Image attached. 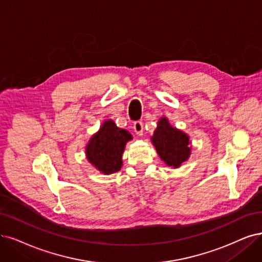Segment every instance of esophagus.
Masks as SVG:
<instances>
[{
    "label": "esophagus",
    "mask_w": 262,
    "mask_h": 262,
    "mask_svg": "<svg viewBox=\"0 0 262 262\" xmlns=\"http://www.w3.org/2000/svg\"><path fill=\"white\" fill-rule=\"evenodd\" d=\"M134 130H135V133L138 135V136H142V135H143V125H142V123L139 122V121L135 122L134 123Z\"/></svg>",
    "instance_id": "esophagus-1"
}]
</instances>
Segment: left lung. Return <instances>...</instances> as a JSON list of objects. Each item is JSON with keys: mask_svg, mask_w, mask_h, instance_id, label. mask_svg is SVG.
<instances>
[{"mask_svg": "<svg viewBox=\"0 0 262 262\" xmlns=\"http://www.w3.org/2000/svg\"><path fill=\"white\" fill-rule=\"evenodd\" d=\"M151 142L161 160L171 168L180 167L191 156L189 135L171 126L166 116H162L158 121Z\"/></svg>", "mask_w": 262, "mask_h": 262, "instance_id": "obj_1", "label": "left lung"}]
</instances>
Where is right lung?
I'll return each mask as SVG.
<instances>
[{
	"instance_id": "1",
	"label": "right lung",
	"mask_w": 262,
	"mask_h": 262,
	"mask_svg": "<svg viewBox=\"0 0 262 262\" xmlns=\"http://www.w3.org/2000/svg\"><path fill=\"white\" fill-rule=\"evenodd\" d=\"M132 139L128 130L118 127L110 119L105 120L86 143V159L103 175L119 171L123 165L125 146Z\"/></svg>"
}]
</instances>
